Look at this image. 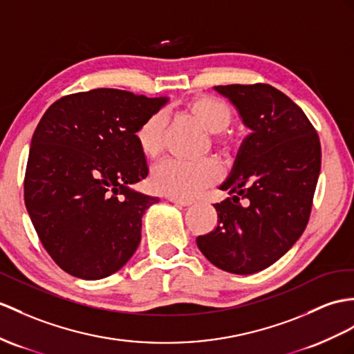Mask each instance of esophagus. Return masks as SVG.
Wrapping results in <instances>:
<instances>
[{"mask_svg":"<svg viewBox=\"0 0 354 354\" xmlns=\"http://www.w3.org/2000/svg\"><path fill=\"white\" fill-rule=\"evenodd\" d=\"M168 201H171L172 204H176V205H180V207L192 205L191 200H180V198H172V196H168Z\"/></svg>","mask_w":354,"mask_h":354,"instance_id":"1","label":"esophagus"}]
</instances>
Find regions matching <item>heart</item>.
I'll return each instance as SVG.
<instances>
[{
	"mask_svg": "<svg viewBox=\"0 0 354 354\" xmlns=\"http://www.w3.org/2000/svg\"><path fill=\"white\" fill-rule=\"evenodd\" d=\"M186 111L210 133L227 131L234 118V112L225 100L209 94H200L187 100ZM163 133H165V117L162 112L149 115L136 129L135 140L145 158L156 159L159 156L163 147ZM218 176L219 167L213 160L169 159L153 171L150 183L159 194L189 200L201 194Z\"/></svg>",
	"mask_w": 354,
	"mask_h": 354,
	"instance_id": "obj_1",
	"label": "heart"
}]
</instances>
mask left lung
<instances>
[{"instance_id": "obj_1", "label": "left lung", "mask_w": 354, "mask_h": 354, "mask_svg": "<svg viewBox=\"0 0 354 354\" xmlns=\"http://www.w3.org/2000/svg\"><path fill=\"white\" fill-rule=\"evenodd\" d=\"M213 88L251 133L219 185L231 196L213 204L218 225L196 245L219 269L252 274L278 261L305 231L322 168L320 140L305 112L269 84Z\"/></svg>"}]
</instances>
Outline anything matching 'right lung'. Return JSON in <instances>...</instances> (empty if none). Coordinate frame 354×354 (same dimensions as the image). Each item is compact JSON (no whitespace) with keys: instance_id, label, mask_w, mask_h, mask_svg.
I'll use <instances>...</instances> for the list:
<instances>
[{"instance_id":"right-lung-1","label":"right lung","mask_w":354,"mask_h":354,"mask_svg":"<svg viewBox=\"0 0 354 354\" xmlns=\"http://www.w3.org/2000/svg\"><path fill=\"white\" fill-rule=\"evenodd\" d=\"M168 97L97 88L53 103L34 131L24 182L28 214L50 258L72 277L102 279L131 260L158 196L136 129Z\"/></svg>"}]
</instances>
